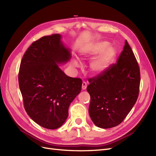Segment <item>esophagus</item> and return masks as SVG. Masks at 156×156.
<instances>
[{
  "mask_svg": "<svg viewBox=\"0 0 156 156\" xmlns=\"http://www.w3.org/2000/svg\"><path fill=\"white\" fill-rule=\"evenodd\" d=\"M87 83L85 81H83V83H82V89L83 90H85L87 88Z\"/></svg>",
  "mask_w": 156,
  "mask_h": 156,
  "instance_id": "esophagus-1",
  "label": "esophagus"
}]
</instances>
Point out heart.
I'll return each instance as SVG.
<instances>
[{
  "instance_id": "b5f03b06",
  "label": "heart",
  "mask_w": 156,
  "mask_h": 156,
  "mask_svg": "<svg viewBox=\"0 0 156 156\" xmlns=\"http://www.w3.org/2000/svg\"><path fill=\"white\" fill-rule=\"evenodd\" d=\"M100 52V55L92 61L90 66L92 72L96 74L104 72L109 68L115 61L117 54L116 49L114 46L109 45L108 42L103 41L97 42L86 48L83 56L88 57ZM71 65L73 68H77L79 66V63L77 60L73 59L71 61Z\"/></svg>"
}]
</instances>
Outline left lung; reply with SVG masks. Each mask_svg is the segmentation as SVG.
Listing matches in <instances>:
<instances>
[{
	"label": "left lung",
	"mask_w": 156,
	"mask_h": 156,
	"mask_svg": "<svg viewBox=\"0 0 156 156\" xmlns=\"http://www.w3.org/2000/svg\"><path fill=\"white\" fill-rule=\"evenodd\" d=\"M140 81L138 62L126 40L117 63L88 79V112L94 124L104 129L120 124L137 100Z\"/></svg>",
	"instance_id": "obj_1"
}]
</instances>
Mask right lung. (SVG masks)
I'll return each instance as SVG.
<instances>
[{"instance_id": "add662e5", "label": "right lung", "mask_w": 156, "mask_h": 156, "mask_svg": "<svg viewBox=\"0 0 156 156\" xmlns=\"http://www.w3.org/2000/svg\"><path fill=\"white\" fill-rule=\"evenodd\" d=\"M60 39V34H55L33 42L23 56L18 76L28 115L49 129L63 125L82 87L81 79L68 77L58 67L71 58Z\"/></svg>"}]
</instances>
